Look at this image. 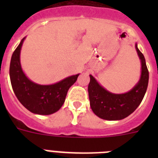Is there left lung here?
<instances>
[{"label": "left lung", "instance_id": "left-lung-1", "mask_svg": "<svg viewBox=\"0 0 158 158\" xmlns=\"http://www.w3.org/2000/svg\"><path fill=\"white\" fill-rule=\"evenodd\" d=\"M135 48L141 60V76L139 81L130 91L122 94H112L101 86L91 74L89 75L88 91L90 106L94 114L103 120H119L127 117L139 106L147 91L148 70L144 56L139 50L137 44H135Z\"/></svg>", "mask_w": 158, "mask_h": 158}]
</instances>
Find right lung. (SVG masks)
Returning <instances> with one entry per match:
<instances>
[{
    "label": "right lung",
    "mask_w": 158,
    "mask_h": 158,
    "mask_svg": "<svg viewBox=\"0 0 158 158\" xmlns=\"http://www.w3.org/2000/svg\"><path fill=\"white\" fill-rule=\"evenodd\" d=\"M24 38L11 56L10 78L12 89L20 103L29 111L38 115H51L64 104L67 92L76 82L79 74L50 85H41L31 81L23 73L20 64V51Z\"/></svg>",
    "instance_id": "add662e5"
}]
</instances>
